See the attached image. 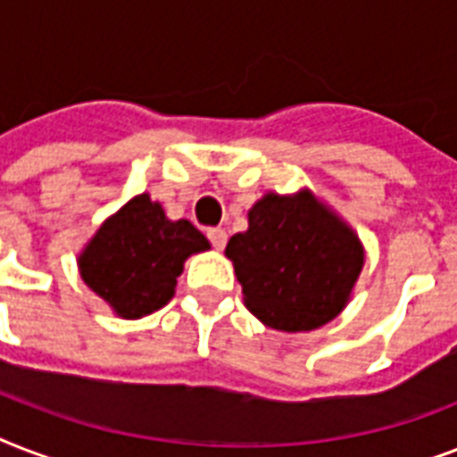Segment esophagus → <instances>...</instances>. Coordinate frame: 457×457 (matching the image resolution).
Wrapping results in <instances>:
<instances>
[{
	"label": "esophagus",
	"mask_w": 457,
	"mask_h": 457,
	"mask_svg": "<svg viewBox=\"0 0 457 457\" xmlns=\"http://www.w3.org/2000/svg\"><path fill=\"white\" fill-rule=\"evenodd\" d=\"M208 239H211V244H213L215 249L222 251L225 249V244H228V232L220 228H213V229H208Z\"/></svg>",
	"instance_id": "1"
}]
</instances>
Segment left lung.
<instances>
[{"instance_id":"obj_1","label":"left lung","mask_w":457,"mask_h":457,"mask_svg":"<svg viewBox=\"0 0 457 457\" xmlns=\"http://www.w3.org/2000/svg\"><path fill=\"white\" fill-rule=\"evenodd\" d=\"M244 305L279 332H311L351 301L365 265L355 229L311 189L268 192L249 208V229L229 237Z\"/></svg>"}]
</instances>
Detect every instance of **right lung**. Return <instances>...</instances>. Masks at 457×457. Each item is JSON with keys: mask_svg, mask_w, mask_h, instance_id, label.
Returning <instances> with one entry per match:
<instances>
[{"mask_svg": "<svg viewBox=\"0 0 457 457\" xmlns=\"http://www.w3.org/2000/svg\"><path fill=\"white\" fill-rule=\"evenodd\" d=\"M211 249L189 220H170L149 194L109 215L78 256L82 282L118 318L137 320L175 296L185 261Z\"/></svg>", "mask_w": 457, "mask_h": 457, "instance_id": "1", "label": "right lung"}]
</instances>
